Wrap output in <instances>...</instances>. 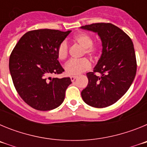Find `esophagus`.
Segmentation results:
<instances>
[{
	"label": "esophagus",
	"mask_w": 147,
	"mask_h": 147,
	"mask_svg": "<svg viewBox=\"0 0 147 147\" xmlns=\"http://www.w3.org/2000/svg\"><path fill=\"white\" fill-rule=\"evenodd\" d=\"M76 78H77V76H71V80L72 82H74L75 80H76Z\"/></svg>",
	"instance_id": "34e87169"
}]
</instances>
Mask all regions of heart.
<instances>
[{
    "label": "heart",
    "instance_id": "obj_1",
    "mask_svg": "<svg viewBox=\"0 0 147 147\" xmlns=\"http://www.w3.org/2000/svg\"><path fill=\"white\" fill-rule=\"evenodd\" d=\"M74 40L77 43L84 48V54L94 57L98 53V47L97 45L93 44V40L88 34L80 33L74 37ZM69 51V44L67 40H63L59 43L57 48V57L60 60H65L67 57ZM91 67V63L87 58L80 59H71L65 65V71L68 75H79L84 71L89 70Z\"/></svg>",
    "mask_w": 147,
    "mask_h": 147
}]
</instances>
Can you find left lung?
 <instances>
[{
    "label": "left lung",
    "mask_w": 147,
    "mask_h": 147,
    "mask_svg": "<svg viewBox=\"0 0 147 147\" xmlns=\"http://www.w3.org/2000/svg\"><path fill=\"white\" fill-rule=\"evenodd\" d=\"M81 28L96 32L102 42V56L93 72L87 74L88 85L82 91V98L93 107H108L125 94L135 79L137 62L133 43L112 23H93ZM96 72L101 76H96Z\"/></svg>",
    "instance_id": "left-lung-1"
}]
</instances>
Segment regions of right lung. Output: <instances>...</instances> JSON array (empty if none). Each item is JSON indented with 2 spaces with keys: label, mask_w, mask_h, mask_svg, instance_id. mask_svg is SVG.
<instances>
[{
  "label": "right lung",
  "mask_w": 147,
  "mask_h": 147,
  "mask_svg": "<svg viewBox=\"0 0 147 147\" xmlns=\"http://www.w3.org/2000/svg\"><path fill=\"white\" fill-rule=\"evenodd\" d=\"M71 33L55 29L26 32L20 39L9 57L13 84L22 99L41 111L57 108L63 102L70 77H49L65 71L58 61L57 48Z\"/></svg>",
  "instance_id": "right-lung-1"
}]
</instances>
